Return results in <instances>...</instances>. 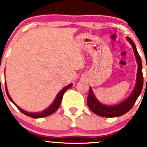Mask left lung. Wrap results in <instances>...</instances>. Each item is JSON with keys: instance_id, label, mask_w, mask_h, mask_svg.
Wrapping results in <instances>:
<instances>
[{"instance_id": "1", "label": "left lung", "mask_w": 147, "mask_h": 147, "mask_svg": "<svg viewBox=\"0 0 147 147\" xmlns=\"http://www.w3.org/2000/svg\"><path fill=\"white\" fill-rule=\"evenodd\" d=\"M129 42L132 46V49L134 51L135 55H136V60L138 62V73H137V80H136V85L133 92L129 96V98H127L125 101L117 105H113V106H106L100 103L96 98H95L94 95L92 92L91 88H90L89 93H88V99H87V104L88 107L90 109L92 112L95 114L106 118H112L118 117L121 115H124L127 113L130 109L133 107V105L136 103V100L138 98L139 95L142 91L143 85H144V77H143L142 73V62L140 55L138 54L137 49L136 47L134 42L132 41V39L129 37L127 38ZM147 68V67H146ZM147 81V79H146Z\"/></svg>"}]
</instances>
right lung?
I'll return each mask as SVG.
<instances>
[{
    "instance_id": "add662e5",
    "label": "right lung",
    "mask_w": 147,
    "mask_h": 147,
    "mask_svg": "<svg viewBox=\"0 0 147 147\" xmlns=\"http://www.w3.org/2000/svg\"><path fill=\"white\" fill-rule=\"evenodd\" d=\"M72 85H73V84H70V85H68L67 86L65 87V88H63V89H62L59 93H58V95L57 96V97H56L55 100H54V102H53L52 105H51L49 108L46 109V110H43L42 112H40V113H28V112H26V111H24L23 110L20 109L19 107H18V106H17V105L15 104V102H13L12 99L11 98V97L9 96V93H8V91H7V89H6V85H5V87H6V94H7V96L9 97V98L10 99V101H11V102H12V103L14 104V105H15L18 109H19V110H20V111H21L23 114L26 115L27 116H29V117H32V118H34V119H39V118H43V117H45V116H48V115H51V114L54 113L56 110H57L58 108L59 107V106H60L61 102H62V96H63V95H64L65 92L67 89H69V88H71Z\"/></svg>"
}]
</instances>
